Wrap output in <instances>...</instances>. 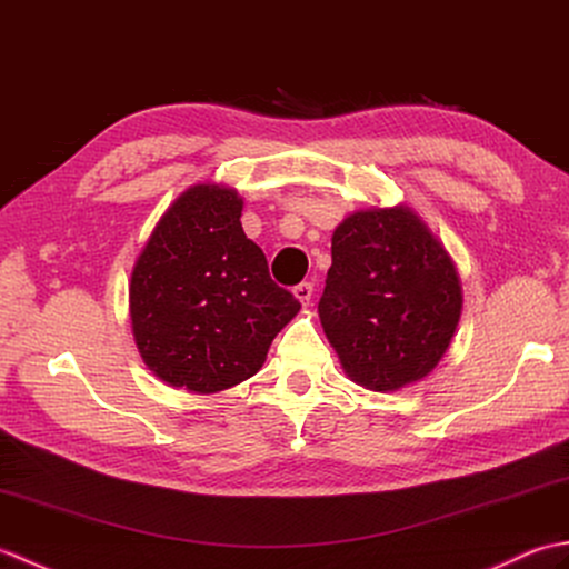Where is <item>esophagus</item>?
<instances>
[{
    "label": "esophagus",
    "instance_id": "obj_1",
    "mask_svg": "<svg viewBox=\"0 0 569 569\" xmlns=\"http://www.w3.org/2000/svg\"><path fill=\"white\" fill-rule=\"evenodd\" d=\"M312 291H316V288H312V283L303 281V283H298V286L293 288V296L300 300V303H303V306L308 308L310 300H312Z\"/></svg>",
    "mask_w": 569,
    "mask_h": 569
}]
</instances>
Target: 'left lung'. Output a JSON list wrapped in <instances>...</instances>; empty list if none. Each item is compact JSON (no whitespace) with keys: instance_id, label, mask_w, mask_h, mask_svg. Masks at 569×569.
I'll return each instance as SVG.
<instances>
[{"instance_id":"left-lung-1","label":"left lung","mask_w":569,"mask_h":569,"mask_svg":"<svg viewBox=\"0 0 569 569\" xmlns=\"http://www.w3.org/2000/svg\"><path fill=\"white\" fill-rule=\"evenodd\" d=\"M318 312L347 377L393 393L445 357L462 316V283L442 241L408 204L365 208L335 227Z\"/></svg>"}]
</instances>
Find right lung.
Returning a JSON list of instances; mask_svg holds the SVG:
<instances>
[{
  "mask_svg": "<svg viewBox=\"0 0 569 569\" xmlns=\"http://www.w3.org/2000/svg\"><path fill=\"white\" fill-rule=\"evenodd\" d=\"M239 192H180L131 269L129 316L139 355L173 389L217 393L253 377L300 303L269 276L241 229Z\"/></svg>",
  "mask_w": 569,
  "mask_h": 569,
  "instance_id": "add662e5",
  "label": "right lung"
}]
</instances>
